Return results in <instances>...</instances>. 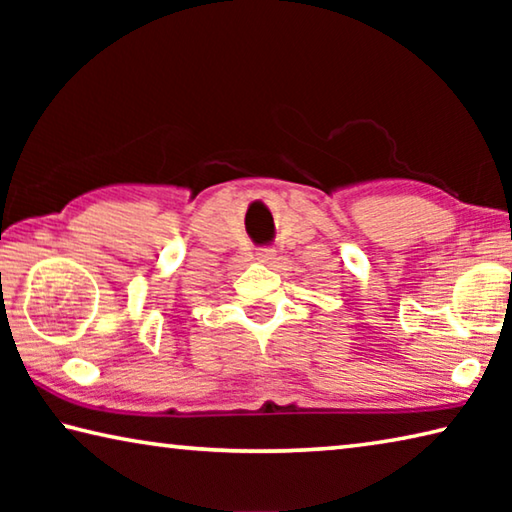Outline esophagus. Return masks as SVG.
Instances as JSON below:
<instances>
[{
    "label": "esophagus",
    "instance_id": "obj_1",
    "mask_svg": "<svg viewBox=\"0 0 512 512\" xmlns=\"http://www.w3.org/2000/svg\"><path fill=\"white\" fill-rule=\"evenodd\" d=\"M275 259V250L273 248H262V250H257V262H262V264H271Z\"/></svg>",
    "mask_w": 512,
    "mask_h": 512
}]
</instances>
